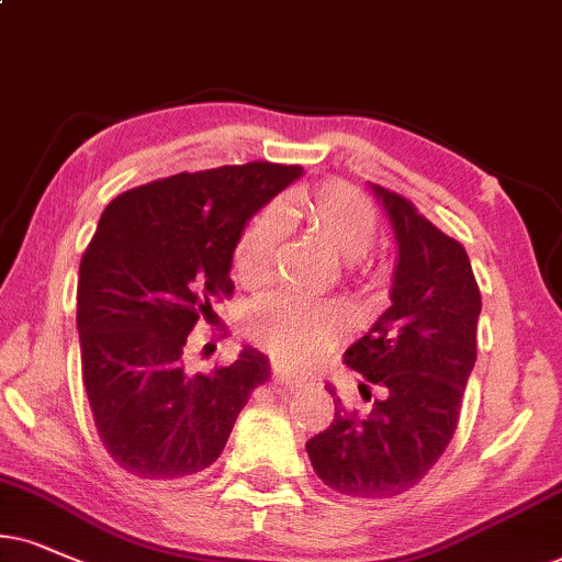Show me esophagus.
I'll list each match as a JSON object with an SVG mask.
<instances>
[{
    "label": "esophagus",
    "instance_id": "obj_1",
    "mask_svg": "<svg viewBox=\"0 0 562 562\" xmlns=\"http://www.w3.org/2000/svg\"><path fill=\"white\" fill-rule=\"evenodd\" d=\"M277 381H280V383H285V386H290V383H295V381L290 379V375H285V373H280V375H277Z\"/></svg>",
    "mask_w": 562,
    "mask_h": 562
}]
</instances>
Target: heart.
<instances>
[{"label":"heart","mask_w":562,"mask_h":562,"mask_svg":"<svg viewBox=\"0 0 562 562\" xmlns=\"http://www.w3.org/2000/svg\"><path fill=\"white\" fill-rule=\"evenodd\" d=\"M288 217L305 220L311 233L339 261H358L371 251L375 212L358 191L345 183H326L316 196L285 207ZM282 215L269 207L259 212L238 236L233 267L244 282L265 280L280 246ZM248 331L269 352L293 366L314 363L347 331V314L334 303H311L295 295H272L248 311Z\"/></svg>","instance_id":"1"}]
</instances>
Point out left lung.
Instances as JSON below:
<instances>
[{
    "label": "left lung",
    "mask_w": 562,
    "mask_h": 562,
    "mask_svg": "<svg viewBox=\"0 0 562 562\" xmlns=\"http://www.w3.org/2000/svg\"><path fill=\"white\" fill-rule=\"evenodd\" d=\"M396 238L392 305L347 347L363 375L371 412H347L334 394V420L305 443L311 467L350 498H394L415 487L451 443L461 396L477 360L482 297L464 246L428 223L407 199L375 187Z\"/></svg>",
    "instance_id": "left-lung-1"
}]
</instances>
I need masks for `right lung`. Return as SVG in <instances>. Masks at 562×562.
Listing matches in <instances>:
<instances>
[{
	"label": "right lung",
	"instance_id": "add662e5",
	"mask_svg": "<svg viewBox=\"0 0 562 562\" xmlns=\"http://www.w3.org/2000/svg\"><path fill=\"white\" fill-rule=\"evenodd\" d=\"M301 176V166L261 160L176 173L103 210L77 285L82 383L105 451L134 477L207 470L269 379V360L251 347L194 375L183 350L212 297L233 293V251L248 220Z\"/></svg>",
	"mask_w": 562,
	"mask_h": 562
}]
</instances>
